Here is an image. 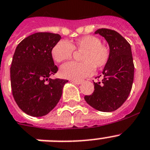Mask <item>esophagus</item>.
<instances>
[{"instance_id":"esophagus-1","label":"esophagus","mask_w":150,"mask_h":150,"mask_svg":"<svg viewBox=\"0 0 150 150\" xmlns=\"http://www.w3.org/2000/svg\"><path fill=\"white\" fill-rule=\"evenodd\" d=\"M71 83H75V84H77V85H79V84H80L82 83V81H80V80H71Z\"/></svg>"}]
</instances>
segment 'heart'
I'll return each instance as SVG.
<instances>
[{
	"label": "heart",
	"mask_w": 150,
	"mask_h": 150,
	"mask_svg": "<svg viewBox=\"0 0 150 150\" xmlns=\"http://www.w3.org/2000/svg\"><path fill=\"white\" fill-rule=\"evenodd\" d=\"M74 51L82 52V62H70L61 67V76L73 80H80L91 76L95 68L104 67L109 59L108 48L102 45L100 38L94 35H85L68 43L61 40L52 49V57L57 63L70 60Z\"/></svg>",
	"instance_id": "heart-1"
}]
</instances>
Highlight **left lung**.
<instances>
[{
    "mask_svg": "<svg viewBox=\"0 0 150 150\" xmlns=\"http://www.w3.org/2000/svg\"><path fill=\"white\" fill-rule=\"evenodd\" d=\"M95 33L105 38L110 56L102 71L103 79L101 82H94V92L84 98L95 109L113 112L124 104L132 89L134 65L131 48L128 42L115 30L102 28Z\"/></svg>",
    "mask_w": 150,
    "mask_h": 150,
    "instance_id": "8db88e82",
    "label": "left lung"
}]
</instances>
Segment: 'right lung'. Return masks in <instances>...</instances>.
Instances as JSON below:
<instances>
[{
	"label": "right lung",
	"instance_id": "1",
	"mask_svg": "<svg viewBox=\"0 0 150 150\" xmlns=\"http://www.w3.org/2000/svg\"><path fill=\"white\" fill-rule=\"evenodd\" d=\"M61 38L58 34L36 33L16 47L11 67L13 96L19 108L33 117L49 113L59 102L67 80L51 79L57 73L52 49Z\"/></svg>",
	"mask_w": 150,
	"mask_h": 150
}]
</instances>
